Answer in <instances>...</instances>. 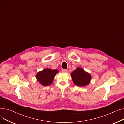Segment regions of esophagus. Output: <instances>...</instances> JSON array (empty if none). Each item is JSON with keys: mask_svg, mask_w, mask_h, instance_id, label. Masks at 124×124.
<instances>
[{"mask_svg": "<svg viewBox=\"0 0 124 124\" xmlns=\"http://www.w3.org/2000/svg\"><path fill=\"white\" fill-rule=\"evenodd\" d=\"M62 72L63 73H67L68 72V70L67 69H62Z\"/></svg>", "mask_w": 124, "mask_h": 124, "instance_id": "34e87169", "label": "esophagus"}]
</instances>
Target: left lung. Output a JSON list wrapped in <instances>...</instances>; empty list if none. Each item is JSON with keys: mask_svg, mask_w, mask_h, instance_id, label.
Masks as SVG:
<instances>
[{"mask_svg": "<svg viewBox=\"0 0 124 124\" xmlns=\"http://www.w3.org/2000/svg\"><path fill=\"white\" fill-rule=\"evenodd\" d=\"M73 83L76 85L84 87L90 83L92 75L81 67H77L71 73Z\"/></svg>", "mask_w": 124, "mask_h": 124, "instance_id": "left-lung-1", "label": "left lung"}]
</instances>
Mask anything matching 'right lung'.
Returning <instances> with one entry per match:
<instances>
[{
	"label": "right lung",
	"mask_w": 124,
	"mask_h": 124,
	"mask_svg": "<svg viewBox=\"0 0 124 124\" xmlns=\"http://www.w3.org/2000/svg\"><path fill=\"white\" fill-rule=\"evenodd\" d=\"M59 71L57 69L46 68L38 72L36 77L37 81L42 85L46 86L51 85L53 83L54 78Z\"/></svg>",
	"instance_id": "1"
}]
</instances>
